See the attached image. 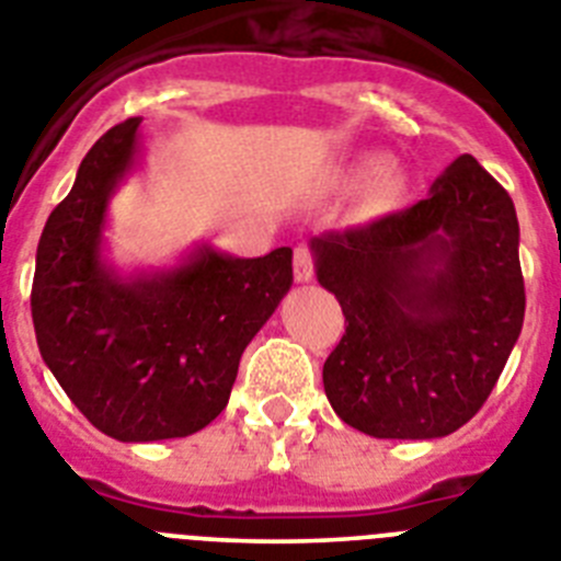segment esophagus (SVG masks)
Returning <instances> with one entry per match:
<instances>
[{
  "instance_id": "obj_1",
  "label": "esophagus",
  "mask_w": 561,
  "mask_h": 561,
  "mask_svg": "<svg viewBox=\"0 0 561 561\" xmlns=\"http://www.w3.org/2000/svg\"><path fill=\"white\" fill-rule=\"evenodd\" d=\"M314 277V257L309 247H297L295 250V280L297 284H309Z\"/></svg>"
}]
</instances>
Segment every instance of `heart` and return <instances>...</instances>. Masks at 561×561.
I'll return each mask as SVG.
<instances>
[{"mask_svg": "<svg viewBox=\"0 0 561 561\" xmlns=\"http://www.w3.org/2000/svg\"><path fill=\"white\" fill-rule=\"evenodd\" d=\"M336 182L345 187H354L365 182L359 196L362 213L368 216H381L390 213L404 196V173L399 168L388 165L381 153H359L348 165H342Z\"/></svg>", "mask_w": 561, "mask_h": 561, "instance_id": "b5f03b06", "label": "heart"}]
</instances>
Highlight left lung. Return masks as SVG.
<instances>
[{"label":"left lung","mask_w":561,"mask_h":561,"mask_svg":"<svg viewBox=\"0 0 561 561\" xmlns=\"http://www.w3.org/2000/svg\"><path fill=\"white\" fill-rule=\"evenodd\" d=\"M345 334L323 365L331 408L374 438H440L489 399L525 317L512 196L463 153L427 199L311 238Z\"/></svg>","instance_id":"obj_1"}]
</instances>
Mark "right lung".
I'll return each mask as SVG.
<instances>
[{
    "label": "right lung",
    "mask_w": 561,
    "mask_h": 561,
    "mask_svg": "<svg viewBox=\"0 0 561 561\" xmlns=\"http://www.w3.org/2000/svg\"><path fill=\"white\" fill-rule=\"evenodd\" d=\"M140 117L89 148L49 213L30 309L64 393L117 440L185 438L227 408L238 362L291 286V250L202 247L168 272L123 277L101 255L106 207L137 157Z\"/></svg>",
    "instance_id": "1"
}]
</instances>
